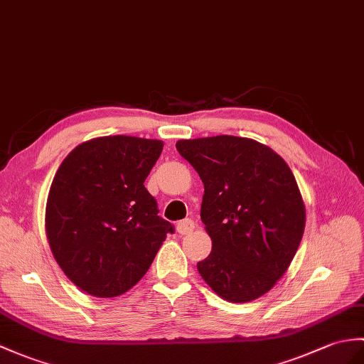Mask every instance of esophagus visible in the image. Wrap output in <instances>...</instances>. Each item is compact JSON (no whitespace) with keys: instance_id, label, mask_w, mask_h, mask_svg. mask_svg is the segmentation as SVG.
<instances>
[{"instance_id":"34e87169","label":"esophagus","mask_w":364,"mask_h":364,"mask_svg":"<svg viewBox=\"0 0 364 364\" xmlns=\"http://www.w3.org/2000/svg\"><path fill=\"white\" fill-rule=\"evenodd\" d=\"M193 230H196V222L192 218H184V220L176 223V231H178L181 235L191 234Z\"/></svg>"}]
</instances>
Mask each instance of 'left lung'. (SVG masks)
Here are the masks:
<instances>
[{"label": "left lung", "mask_w": 364, "mask_h": 364, "mask_svg": "<svg viewBox=\"0 0 364 364\" xmlns=\"http://www.w3.org/2000/svg\"><path fill=\"white\" fill-rule=\"evenodd\" d=\"M176 150L205 184L201 220L213 251L198 273L226 301L262 296L291 264L306 226L290 167L264 144L228 134L181 139Z\"/></svg>", "instance_id": "left-lung-1"}]
</instances>
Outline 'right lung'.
I'll return each instance as SVG.
<instances>
[{"label": "right lung", "instance_id": "1", "mask_svg": "<svg viewBox=\"0 0 364 364\" xmlns=\"http://www.w3.org/2000/svg\"><path fill=\"white\" fill-rule=\"evenodd\" d=\"M163 142L104 136L80 144L58 167L46 205L50 251L88 294L113 298L147 273L173 225L144 186Z\"/></svg>", "mask_w": 364, "mask_h": 364}]
</instances>
